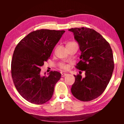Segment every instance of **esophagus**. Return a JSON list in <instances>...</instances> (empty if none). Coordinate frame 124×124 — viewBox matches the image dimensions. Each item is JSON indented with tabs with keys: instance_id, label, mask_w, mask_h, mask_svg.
Listing matches in <instances>:
<instances>
[{
	"instance_id": "1",
	"label": "esophagus",
	"mask_w": 124,
	"mask_h": 124,
	"mask_svg": "<svg viewBox=\"0 0 124 124\" xmlns=\"http://www.w3.org/2000/svg\"><path fill=\"white\" fill-rule=\"evenodd\" d=\"M66 75H67L66 73H62V74H61V77H65Z\"/></svg>"
}]
</instances>
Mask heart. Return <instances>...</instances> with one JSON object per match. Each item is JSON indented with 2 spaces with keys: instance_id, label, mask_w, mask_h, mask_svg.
Returning <instances> with one entry per match:
<instances>
[{
  "instance_id": "b5f03b06",
  "label": "heart",
  "mask_w": 124,
  "mask_h": 124,
  "mask_svg": "<svg viewBox=\"0 0 124 124\" xmlns=\"http://www.w3.org/2000/svg\"><path fill=\"white\" fill-rule=\"evenodd\" d=\"M58 67H59V68L61 70H62L64 71L68 70H69V68H70V66H69L68 64L64 63H60L59 65H58Z\"/></svg>"
}]
</instances>
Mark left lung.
I'll use <instances>...</instances> for the list:
<instances>
[{
	"label": "left lung",
	"mask_w": 124,
	"mask_h": 124,
	"mask_svg": "<svg viewBox=\"0 0 124 124\" xmlns=\"http://www.w3.org/2000/svg\"><path fill=\"white\" fill-rule=\"evenodd\" d=\"M81 52V60L75 67L85 70V77L74 75L71 91L78 100L87 102L99 97L106 89L114 68L109 43L93 29L87 27L70 28Z\"/></svg>",
	"instance_id": "left-lung-1"
}]
</instances>
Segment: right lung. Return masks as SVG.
<instances>
[{"instance_id": "1", "label": "right lung", "mask_w": 124, "mask_h": 124, "mask_svg": "<svg viewBox=\"0 0 124 124\" xmlns=\"http://www.w3.org/2000/svg\"><path fill=\"white\" fill-rule=\"evenodd\" d=\"M64 31L41 29L23 38L15 47L11 64L12 80L20 95L35 104H44L53 95L61 74L51 71L41 77L40 67L49 59Z\"/></svg>"}]
</instances>
